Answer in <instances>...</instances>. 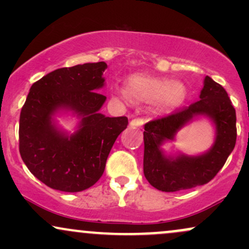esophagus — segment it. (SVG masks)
<instances>
[{"label": "esophagus", "instance_id": "obj_1", "mask_svg": "<svg viewBox=\"0 0 249 249\" xmlns=\"http://www.w3.org/2000/svg\"><path fill=\"white\" fill-rule=\"evenodd\" d=\"M142 124H144V121L141 118L132 119V121L130 122V126H132V127H141V126H142Z\"/></svg>", "mask_w": 249, "mask_h": 249}]
</instances>
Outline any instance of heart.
Returning <instances> with one entry per match:
<instances>
[{
  "mask_svg": "<svg viewBox=\"0 0 249 249\" xmlns=\"http://www.w3.org/2000/svg\"><path fill=\"white\" fill-rule=\"evenodd\" d=\"M119 95L128 97L134 102L152 103L157 113H170L181 107L186 102L187 87L180 81H170L146 73H134L125 81V90H118Z\"/></svg>",
  "mask_w": 249,
  "mask_h": 249,
  "instance_id": "obj_1",
  "label": "heart"
}]
</instances>
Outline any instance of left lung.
I'll use <instances>...</instances> for the list:
<instances>
[{"label":"left lung","instance_id":"left-lung-1","mask_svg":"<svg viewBox=\"0 0 249 249\" xmlns=\"http://www.w3.org/2000/svg\"><path fill=\"white\" fill-rule=\"evenodd\" d=\"M205 116L214 125L213 145L206 153L166 155L162 145L174 141L194 118ZM144 131V176L157 190L177 192L207 184L221 170L236 142L235 108L227 92L211 77L204 79L199 101L173 115L148 122Z\"/></svg>","mask_w":249,"mask_h":249}]
</instances>
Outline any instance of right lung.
<instances>
[{
  "label": "right lung",
  "mask_w": 249,
  "mask_h": 249,
  "mask_svg": "<svg viewBox=\"0 0 249 249\" xmlns=\"http://www.w3.org/2000/svg\"><path fill=\"white\" fill-rule=\"evenodd\" d=\"M105 62L62 68L31 85L19 116V153L37 179L53 190L81 192L98 181L126 117L99 112L107 97ZM80 119L73 134L58 127L54 116Z\"/></svg>",
  "instance_id": "obj_1"
}]
</instances>
